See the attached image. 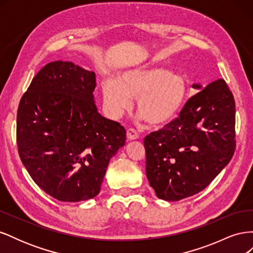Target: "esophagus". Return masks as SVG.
<instances>
[{
    "instance_id": "34e87169",
    "label": "esophagus",
    "mask_w": 253,
    "mask_h": 253,
    "mask_svg": "<svg viewBox=\"0 0 253 253\" xmlns=\"http://www.w3.org/2000/svg\"><path fill=\"white\" fill-rule=\"evenodd\" d=\"M126 137H127L128 140H136V139H138L139 135H138V133L135 131L134 128H128L126 131Z\"/></svg>"
}]
</instances>
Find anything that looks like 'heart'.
Returning <instances> with one entry per match:
<instances>
[{"label": "heart", "instance_id": "b5f03b06", "mask_svg": "<svg viewBox=\"0 0 253 253\" xmlns=\"http://www.w3.org/2000/svg\"><path fill=\"white\" fill-rule=\"evenodd\" d=\"M102 93L114 116H120L131 108L132 99H138V113L150 126H162L177 116L185 104L187 84L168 68L148 66L126 72L120 81L105 80Z\"/></svg>", "mask_w": 253, "mask_h": 253}]
</instances>
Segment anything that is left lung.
I'll return each instance as SVG.
<instances>
[{"mask_svg":"<svg viewBox=\"0 0 253 253\" xmlns=\"http://www.w3.org/2000/svg\"><path fill=\"white\" fill-rule=\"evenodd\" d=\"M191 97L179 117L145 136V173L158 198L175 202L203 191L235 150V102L224 79Z\"/></svg>","mask_w":253,"mask_h":253,"instance_id":"left-lung-1","label":"left lung"}]
</instances>
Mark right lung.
I'll return each mask as SVG.
<instances>
[{"instance_id":"obj_1","label":"right lung","mask_w":253,"mask_h":253,"mask_svg":"<svg viewBox=\"0 0 253 253\" xmlns=\"http://www.w3.org/2000/svg\"><path fill=\"white\" fill-rule=\"evenodd\" d=\"M95 87L94 72L53 61L35 76L19 104L22 164L60 202L97 196L110 159L126 143V128L97 112Z\"/></svg>"}]
</instances>
